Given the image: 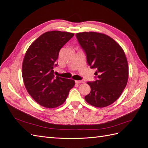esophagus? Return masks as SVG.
<instances>
[{
  "label": "esophagus",
  "instance_id": "obj_1",
  "mask_svg": "<svg viewBox=\"0 0 148 148\" xmlns=\"http://www.w3.org/2000/svg\"><path fill=\"white\" fill-rule=\"evenodd\" d=\"M75 82L76 84H81V83H83L84 81H75Z\"/></svg>",
  "mask_w": 148,
  "mask_h": 148
}]
</instances>
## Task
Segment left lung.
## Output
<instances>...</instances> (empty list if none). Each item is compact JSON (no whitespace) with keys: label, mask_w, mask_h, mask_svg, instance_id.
I'll return each instance as SVG.
<instances>
[{"label":"left lung","mask_w":148,"mask_h":148,"mask_svg":"<svg viewBox=\"0 0 148 148\" xmlns=\"http://www.w3.org/2000/svg\"><path fill=\"white\" fill-rule=\"evenodd\" d=\"M91 68L97 69V79L88 82L90 92L86 102L99 108L107 107L120 97L127 84L128 65L123 49L111 37L97 32L76 33Z\"/></svg>","instance_id":"left-lung-1"}]
</instances>
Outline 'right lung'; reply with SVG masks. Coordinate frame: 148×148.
<instances>
[{"label":"right lung","instance_id":"obj_1","mask_svg":"<svg viewBox=\"0 0 148 148\" xmlns=\"http://www.w3.org/2000/svg\"><path fill=\"white\" fill-rule=\"evenodd\" d=\"M74 33L47 32L29 46L23 61L22 77L25 88L35 102L41 106L53 108L66 101L74 80L54 77L53 67L61 48Z\"/></svg>","mask_w":148,"mask_h":148}]
</instances>
